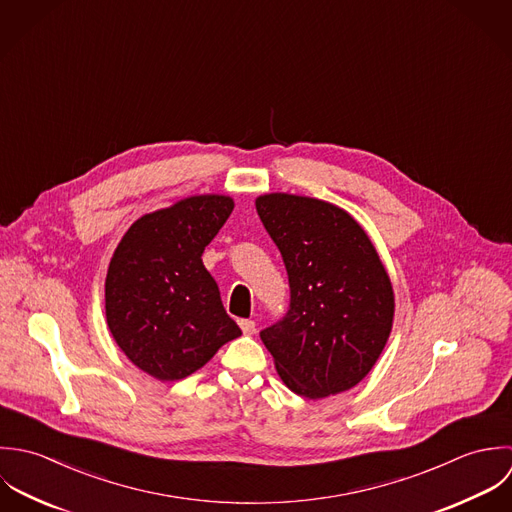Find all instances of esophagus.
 <instances>
[{"instance_id": "obj_1", "label": "esophagus", "mask_w": 512, "mask_h": 512, "mask_svg": "<svg viewBox=\"0 0 512 512\" xmlns=\"http://www.w3.org/2000/svg\"><path fill=\"white\" fill-rule=\"evenodd\" d=\"M239 326H241V330H243V334H247V336H251V334H255V322L253 320H247V318H243V320H239Z\"/></svg>"}]
</instances>
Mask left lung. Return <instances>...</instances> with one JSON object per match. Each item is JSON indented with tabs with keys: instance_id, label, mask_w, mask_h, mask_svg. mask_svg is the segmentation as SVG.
Here are the masks:
<instances>
[{
	"instance_id": "1",
	"label": "left lung",
	"mask_w": 512,
	"mask_h": 512,
	"mask_svg": "<svg viewBox=\"0 0 512 512\" xmlns=\"http://www.w3.org/2000/svg\"><path fill=\"white\" fill-rule=\"evenodd\" d=\"M257 213L279 247L289 312L261 330L285 386L308 400L354 388L374 368L394 322V289L362 225L342 207L265 194Z\"/></svg>"
}]
</instances>
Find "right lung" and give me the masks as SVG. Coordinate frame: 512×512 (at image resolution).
Returning <instances> with one entry per match:
<instances>
[{
	"label": "right lung",
	"instance_id": "add662e5",
	"mask_svg": "<svg viewBox=\"0 0 512 512\" xmlns=\"http://www.w3.org/2000/svg\"><path fill=\"white\" fill-rule=\"evenodd\" d=\"M229 196H190L136 219L104 281L108 330L126 358L160 382L207 364L241 328L225 312L202 253L233 211Z\"/></svg>",
	"mask_w": 512,
	"mask_h": 512
}]
</instances>
